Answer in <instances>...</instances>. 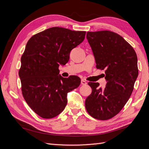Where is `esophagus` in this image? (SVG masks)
I'll use <instances>...</instances> for the list:
<instances>
[{"label":"esophagus","mask_w":149,"mask_h":149,"mask_svg":"<svg viewBox=\"0 0 149 149\" xmlns=\"http://www.w3.org/2000/svg\"><path fill=\"white\" fill-rule=\"evenodd\" d=\"M81 85H86L87 84V82L86 81L82 79L81 81Z\"/></svg>","instance_id":"34e87169"}]
</instances>
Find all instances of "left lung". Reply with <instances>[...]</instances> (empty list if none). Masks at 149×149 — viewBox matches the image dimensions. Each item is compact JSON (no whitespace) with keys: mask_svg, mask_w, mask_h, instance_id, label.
Listing matches in <instances>:
<instances>
[{"mask_svg":"<svg viewBox=\"0 0 149 149\" xmlns=\"http://www.w3.org/2000/svg\"><path fill=\"white\" fill-rule=\"evenodd\" d=\"M96 68L105 70L106 87L89 82L92 93L85 101L88 114L99 120L118 114L127 102L138 76L137 56L132 47L118 33L108 30L88 31Z\"/></svg>","mask_w":149,"mask_h":149,"instance_id":"8db88e82","label":"left lung"}]
</instances>
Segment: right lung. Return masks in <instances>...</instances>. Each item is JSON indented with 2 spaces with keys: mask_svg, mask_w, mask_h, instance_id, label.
Masks as SVG:
<instances>
[{
  "mask_svg": "<svg viewBox=\"0 0 149 149\" xmlns=\"http://www.w3.org/2000/svg\"><path fill=\"white\" fill-rule=\"evenodd\" d=\"M86 31L61 27L48 29L31 37L21 57L19 71L25 101L43 119L55 118L64 110L67 94L77 88V76L63 78L60 65L70 59L72 49L82 43Z\"/></svg>",
  "mask_w": 149,
  "mask_h": 149,
  "instance_id": "1",
  "label": "right lung"
}]
</instances>
